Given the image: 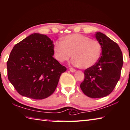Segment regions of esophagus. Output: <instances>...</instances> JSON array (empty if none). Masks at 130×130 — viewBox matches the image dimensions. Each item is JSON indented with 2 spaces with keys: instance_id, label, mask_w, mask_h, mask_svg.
Returning a JSON list of instances; mask_svg holds the SVG:
<instances>
[{
  "instance_id": "1",
  "label": "esophagus",
  "mask_w": 130,
  "mask_h": 130,
  "mask_svg": "<svg viewBox=\"0 0 130 130\" xmlns=\"http://www.w3.org/2000/svg\"><path fill=\"white\" fill-rule=\"evenodd\" d=\"M69 70H70V71L71 72H72V73H74V72H75V70L73 69V68H70Z\"/></svg>"
}]
</instances>
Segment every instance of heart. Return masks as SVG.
Listing matches in <instances>:
<instances>
[{"mask_svg":"<svg viewBox=\"0 0 130 130\" xmlns=\"http://www.w3.org/2000/svg\"><path fill=\"white\" fill-rule=\"evenodd\" d=\"M102 48L100 42L81 34H71L56 42L53 52L56 60L63 62L69 60L73 54L72 63L82 69H88L98 62Z\"/></svg>","mask_w":130,"mask_h":130,"instance_id":"1","label":"heart"}]
</instances>
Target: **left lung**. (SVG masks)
Instances as JSON below:
<instances>
[{
	"mask_svg": "<svg viewBox=\"0 0 130 130\" xmlns=\"http://www.w3.org/2000/svg\"><path fill=\"white\" fill-rule=\"evenodd\" d=\"M102 53L98 62L84 72V81L80 88L90 98H98L111 93L119 80L123 61L122 51L116 42L105 34L96 32Z\"/></svg>",
	"mask_w": 130,
	"mask_h": 130,
	"instance_id": "1",
	"label": "left lung"
}]
</instances>
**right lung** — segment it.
<instances>
[{
  "label": "right lung",
  "mask_w": 130,
  "mask_h": 130,
  "mask_svg": "<svg viewBox=\"0 0 130 130\" xmlns=\"http://www.w3.org/2000/svg\"><path fill=\"white\" fill-rule=\"evenodd\" d=\"M53 41L33 34L16 44L7 62L9 82L20 95L42 100L55 91L67 68L53 58Z\"/></svg>",
  "instance_id": "right-lung-1"
}]
</instances>
